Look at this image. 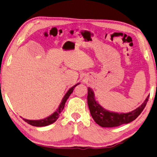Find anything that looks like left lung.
<instances>
[{
	"label": "left lung",
	"mask_w": 157,
	"mask_h": 157,
	"mask_svg": "<svg viewBox=\"0 0 157 157\" xmlns=\"http://www.w3.org/2000/svg\"><path fill=\"white\" fill-rule=\"evenodd\" d=\"M87 90H88L87 104H88L90 114L94 121L103 128L117 127L121 125L127 124L133 121L144 110L150 97L147 96L144 102L134 110L127 113H120V112L109 111L104 108L96 100L94 93L92 89L88 87Z\"/></svg>",
	"instance_id": "8db88e82"
}]
</instances>
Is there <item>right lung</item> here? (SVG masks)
I'll return each mask as SVG.
<instances>
[{
  "label": "right lung",
  "instance_id": "right-lung-1",
  "mask_svg": "<svg viewBox=\"0 0 157 157\" xmlns=\"http://www.w3.org/2000/svg\"><path fill=\"white\" fill-rule=\"evenodd\" d=\"M79 84H80V83L74 85L73 87H71V88L68 90L67 93L65 94L64 97L63 98V99L61 101V102H60V103L59 108H58L55 111L53 114H52L50 116L46 117V118H45V119H40V120H28V119H24V118H23V119L27 123H29V125H33V126H36V127H43V126L49 125L52 124V123H54L58 119V118L59 117L60 112L63 111V108H64L66 101L67 100V98L70 97V94L72 93L74 87H75L76 86H78V85H79Z\"/></svg>",
  "mask_w": 157,
  "mask_h": 157
}]
</instances>
